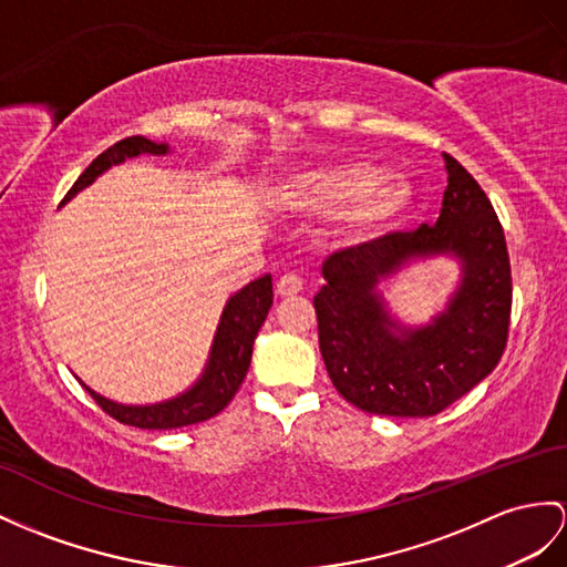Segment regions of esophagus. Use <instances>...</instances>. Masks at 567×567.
I'll return each instance as SVG.
<instances>
[{
    "label": "esophagus",
    "instance_id": "1",
    "mask_svg": "<svg viewBox=\"0 0 567 567\" xmlns=\"http://www.w3.org/2000/svg\"><path fill=\"white\" fill-rule=\"evenodd\" d=\"M302 291V279L298 274H284L279 281H276V293L281 298H293Z\"/></svg>",
    "mask_w": 567,
    "mask_h": 567
}]
</instances>
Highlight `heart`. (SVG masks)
I'll use <instances>...</instances> for the list:
<instances>
[{
  "label": "heart",
  "instance_id": "obj_1",
  "mask_svg": "<svg viewBox=\"0 0 567 567\" xmlns=\"http://www.w3.org/2000/svg\"><path fill=\"white\" fill-rule=\"evenodd\" d=\"M276 197L296 212L341 214L351 233L370 238L404 218L413 192L402 175L382 173L378 165L355 161L293 173L276 189Z\"/></svg>",
  "mask_w": 567,
  "mask_h": 567
}]
</instances>
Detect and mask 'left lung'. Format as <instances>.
Here are the masks:
<instances>
[{
    "mask_svg": "<svg viewBox=\"0 0 567 567\" xmlns=\"http://www.w3.org/2000/svg\"><path fill=\"white\" fill-rule=\"evenodd\" d=\"M445 171L435 226L329 255L322 265L327 284L312 300L331 384L347 402L378 416H435L476 388L507 347L513 274L503 226L460 161L445 154ZM437 251L463 259L461 291L433 326L394 338L396 327L374 284L411 256Z\"/></svg>",
    "mask_w": 567,
    "mask_h": 567,
    "instance_id": "8db88e82",
    "label": "left lung"
}]
</instances>
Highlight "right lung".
I'll use <instances>...</instances> for the list:
<instances>
[{
	"label": "right lung",
	"mask_w": 567,
	"mask_h": 567,
	"mask_svg": "<svg viewBox=\"0 0 567 567\" xmlns=\"http://www.w3.org/2000/svg\"><path fill=\"white\" fill-rule=\"evenodd\" d=\"M165 151H168L165 144L148 142L144 136H127V140L105 148L99 158H93L89 168L79 175L72 189L66 192L64 202L72 199L79 189L91 185L95 177L110 168V165L140 154L158 156L165 154ZM271 302V276H261V279L247 284L240 293L228 300V308L224 310V317H220V324L216 331L209 368H206L195 388L185 392L183 396L173 399V402L156 406H122L115 402H107V399L91 392L89 388L86 390L107 416H113L124 425L144 427V431H168V427H183L212 419L218 411H224L230 404V399L240 390V384L247 375V368H250L252 361L255 337L259 327L267 320Z\"/></svg>",
	"instance_id": "add662e5"
}]
</instances>
